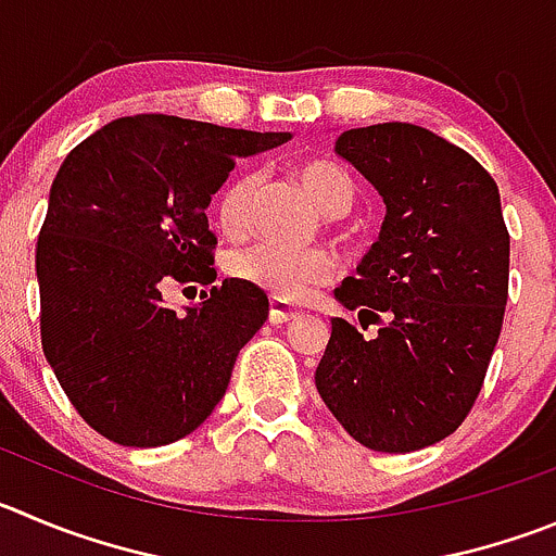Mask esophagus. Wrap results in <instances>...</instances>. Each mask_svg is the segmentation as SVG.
<instances>
[{"instance_id":"1","label":"esophagus","mask_w":556,"mask_h":556,"mask_svg":"<svg viewBox=\"0 0 556 556\" xmlns=\"http://www.w3.org/2000/svg\"><path fill=\"white\" fill-rule=\"evenodd\" d=\"M295 315H299V309H295L293 304L285 302V299H271V309H268L271 324H288V320H293Z\"/></svg>"}]
</instances>
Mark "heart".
Returning <instances> with one entry per match:
<instances>
[{
  "instance_id": "obj_1",
  "label": "heart",
  "mask_w": 556,
  "mask_h": 556,
  "mask_svg": "<svg viewBox=\"0 0 556 556\" xmlns=\"http://www.w3.org/2000/svg\"><path fill=\"white\" fill-rule=\"evenodd\" d=\"M295 178L302 180L307 194L313 197L320 214L337 219L349 214L356 202V184L334 161L309 159L295 167ZM257 189V175L252 169L230 175L216 197V219L225 236L241 238L249 230V216H252V197ZM227 271L238 282H247L252 288H261L271 293L274 299H304L315 288L326 285L334 274V257L326 249H282L257 243V247L238 249L227 261Z\"/></svg>"
}]
</instances>
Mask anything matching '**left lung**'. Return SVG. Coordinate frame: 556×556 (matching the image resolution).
Wrapping results in <instances>:
<instances>
[{"label":"left lung","instance_id":"obj_1","mask_svg":"<svg viewBox=\"0 0 556 556\" xmlns=\"http://www.w3.org/2000/svg\"><path fill=\"white\" fill-rule=\"evenodd\" d=\"M334 150L387 202L359 277L334 290L378 334L331 320L315 383L356 442L414 453L469 417L500 340L510 277L500 189L466 150L412 123L351 128Z\"/></svg>","mask_w":556,"mask_h":556}]
</instances>
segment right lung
Wrapping results in <instances>:
<instances>
[{"instance_id":"1","label":"right lung","mask_w":556,"mask_h":556,"mask_svg":"<svg viewBox=\"0 0 556 556\" xmlns=\"http://www.w3.org/2000/svg\"><path fill=\"white\" fill-rule=\"evenodd\" d=\"M288 139L137 114L62 161L35 249L40 342L67 401L109 442L173 444L225 397L238 351L266 324L268 295L225 279L200 308L175 314L163 293L214 283L211 194L238 155Z\"/></svg>"}]
</instances>
